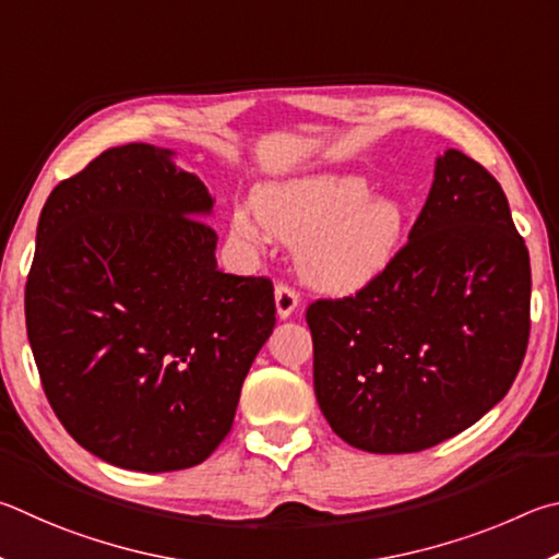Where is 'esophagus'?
<instances>
[{
    "instance_id": "1",
    "label": "esophagus",
    "mask_w": 559,
    "mask_h": 559,
    "mask_svg": "<svg viewBox=\"0 0 559 559\" xmlns=\"http://www.w3.org/2000/svg\"><path fill=\"white\" fill-rule=\"evenodd\" d=\"M274 307H277V314H280L282 319L289 317L292 311L297 309L295 292H289L287 287H277V292H274Z\"/></svg>"
}]
</instances>
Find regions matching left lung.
<instances>
[{
	"instance_id": "obj_1",
	"label": "left lung",
	"mask_w": 559,
	"mask_h": 559,
	"mask_svg": "<svg viewBox=\"0 0 559 559\" xmlns=\"http://www.w3.org/2000/svg\"><path fill=\"white\" fill-rule=\"evenodd\" d=\"M169 150H105L56 186L26 277V334L48 405L103 462L191 468L228 437L274 329L267 277L215 270L213 199Z\"/></svg>"
}]
</instances>
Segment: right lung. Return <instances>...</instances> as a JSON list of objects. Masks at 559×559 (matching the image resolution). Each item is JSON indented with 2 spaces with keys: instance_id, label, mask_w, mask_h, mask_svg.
I'll return each mask as SVG.
<instances>
[{
  "instance_id": "add662e5",
  "label": "right lung",
  "mask_w": 559,
  "mask_h": 559,
  "mask_svg": "<svg viewBox=\"0 0 559 559\" xmlns=\"http://www.w3.org/2000/svg\"><path fill=\"white\" fill-rule=\"evenodd\" d=\"M307 324L319 407L350 447L409 454L472 427L531 336V258L501 183L447 150L407 242L354 295L311 301Z\"/></svg>"
}]
</instances>
